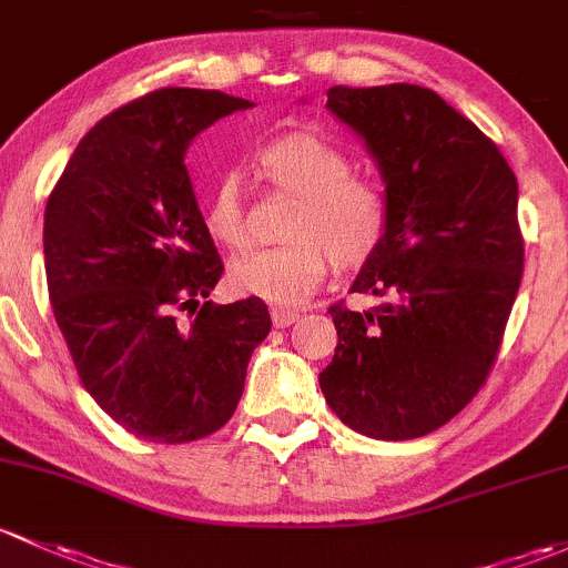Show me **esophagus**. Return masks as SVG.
Returning a JSON list of instances; mask_svg holds the SVG:
<instances>
[{
    "instance_id": "obj_1",
    "label": "esophagus",
    "mask_w": 568,
    "mask_h": 568,
    "mask_svg": "<svg viewBox=\"0 0 568 568\" xmlns=\"http://www.w3.org/2000/svg\"><path fill=\"white\" fill-rule=\"evenodd\" d=\"M271 317H273V325H276V327H290L297 317H301V314L290 312V308H273Z\"/></svg>"
}]
</instances>
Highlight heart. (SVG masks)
<instances>
[{
  "mask_svg": "<svg viewBox=\"0 0 568 568\" xmlns=\"http://www.w3.org/2000/svg\"><path fill=\"white\" fill-rule=\"evenodd\" d=\"M260 172L284 194L297 196L282 248L235 256L230 284L237 295L295 306L333 265L349 271L377 251L388 226V204L372 180L353 174V161L314 128L273 139L260 155ZM204 226L224 245L245 243V204L237 178L226 174L204 202Z\"/></svg>",
  "mask_w": 568,
  "mask_h": 568,
  "instance_id": "1",
  "label": "heart"
}]
</instances>
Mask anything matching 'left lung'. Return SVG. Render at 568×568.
Segmentation results:
<instances>
[{
	"label": "left lung",
	"instance_id": "8db88e82",
	"mask_svg": "<svg viewBox=\"0 0 568 568\" xmlns=\"http://www.w3.org/2000/svg\"><path fill=\"white\" fill-rule=\"evenodd\" d=\"M325 109L377 163L388 226L349 286L383 303L327 308L338 344L320 388L349 429L413 440L452 420L495 364L523 278L517 178L426 87H331Z\"/></svg>",
	"mask_w": 568,
	"mask_h": 568
}]
</instances>
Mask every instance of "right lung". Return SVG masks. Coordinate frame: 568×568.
I'll return each mask as SVG.
<instances>
[{
	"label": "right lung",
	"mask_w": 568,
	"mask_h": 568,
	"mask_svg": "<svg viewBox=\"0 0 568 568\" xmlns=\"http://www.w3.org/2000/svg\"><path fill=\"white\" fill-rule=\"evenodd\" d=\"M251 106L219 90L150 92L81 139L45 204V278L70 358L142 440L221 429L271 333L260 297L207 301L224 265L185 169L204 128Z\"/></svg>",
	"instance_id": "add662e5"
}]
</instances>
